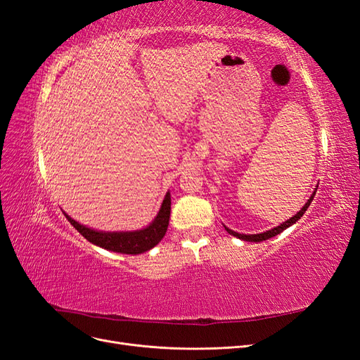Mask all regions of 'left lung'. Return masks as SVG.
I'll use <instances>...</instances> for the list:
<instances>
[{
	"instance_id": "1",
	"label": "left lung",
	"mask_w": 360,
	"mask_h": 360,
	"mask_svg": "<svg viewBox=\"0 0 360 360\" xmlns=\"http://www.w3.org/2000/svg\"><path fill=\"white\" fill-rule=\"evenodd\" d=\"M315 192H317V189H315ZM315 192L312 193V197L308 200V202L303 205V209L300 210V212H297L296 214H294L292 217H290L288 221H285L284 224H281L279 226H276V228H271V230H269V231H266V233H261V234H240V233H236V231H233V230H230V228H226L225 226V230L230 233L231 236H234V237H238V238H242V240H246V242H263V240H267V238H270V237H275V236H278L279 233H282L284 230H287V228L290 226V225H292V224H296L300 217L303 216V213L307 212V209L308 207L311 205V202H312V200H314V195H315Z\"/></svg>"
}]
</instances>
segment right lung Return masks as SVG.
<instances>
[{
  "label": "right lung",
  "instance_id": "right-lung-1",
  "mask_svg": "<svg viewBox=\"0 0 360 360\" xmlns=\"http://www.w3.org/2000/svg\"><path fill=\"white\" fill-rule=\"evenodd\" d=\"M169 214H171V197L168 192L165 195V200L162 202V207L156 216V219L147 228H144V230H139V231H127V233L94 231L91 228H86L73 221L70 216L66 214V217L89 242L101 246L103 249L112 250V252L136 255V254L146 252V250H150L151 248H155L162 240L169 224Z\"/></svg>",
  "mask_w": 360,
  "mask_h": 360
}]
</instances>
